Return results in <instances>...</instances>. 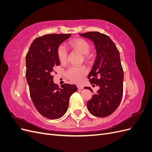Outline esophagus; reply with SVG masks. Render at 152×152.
<instances>
[{"mask_svg":"<svg viewBox=\"0 0 152 152\" xmlns=\"http://www.w3.org/2000/svg\"><path fill=\"white\" fill-rule=\"evenodd\" d=\"M77 88H78V89H80V90H81V89H83V86H77Z\"/></svg>","mask_w":152,"mask_h":152,"instance_id":"obj_1","label":"esophagus"}]
</instances>
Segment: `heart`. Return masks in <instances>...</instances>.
<instances>
[{
    "label": "heart",
    "mask_w": 152,
    "mask_h": 152,
    "mask_svg": "<svg viewBox=\"0 0 152 152\" xmlns=\"http://www.w3.org/2000/svg\"><path fill=\"white\" fill-rule=\"evenodd\" d=\"M71 47L79 50L80 53L86 54V58L89 59V56L88 53L90 51L91 46L89 43L83 39H76L72 40L70 43ZM58 57L59 61L61 63L66 62L68 57V51L66 49L61 45H59L57 50ZM87 69L83 65H73L68 68L66 71V77L73 82L76 84H80L83 80L84 77L87 74Z\"/></svg>",
    "instance_id": "heart-1"
}]
</instances>
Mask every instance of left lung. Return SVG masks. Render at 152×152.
<instances>
[{
	"label": "left lung",
	"instance_id": "left-lung-1",
	"mask_svg": "<svg viewBox=\"0 0 152 152\" xmlns=\"http://www.w3.org/2000/svg\"><path fill=\"white\" fill-rule=\"evenodd\" d=\"M79 35L93 41L97 54L88 79L91 84L98 86L99 89L87 102V109L96 117H107L117 108L123 95L124 72L120 53L107 35L89 31ZM84 89L92 92L89 87Z\"/></svg>",
	"mask_w": 152,
	"mask_h": 152
}]
</instances>
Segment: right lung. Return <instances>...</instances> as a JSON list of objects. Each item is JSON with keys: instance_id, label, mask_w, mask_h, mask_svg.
<instances>
[{"instance_id": "obj_1", "label": "right lung", "mask_w": 152, "mask_h": 152, "mask_svg": "<svg viewBox=\"0 0 152 152\" xmlns=\"http://www.w3.org/2000/svg\"><path fill=\"white\" fill-rule=\"evenodd\" d=\"M71 36L48 34L32 42L26 56V77L30 94L35 108L44 117L58 119L64 115L70 96L77 90L75 85L54 83L51 75L54 66L60 65L57 50Z\"/></svg>"}]
</instances>
